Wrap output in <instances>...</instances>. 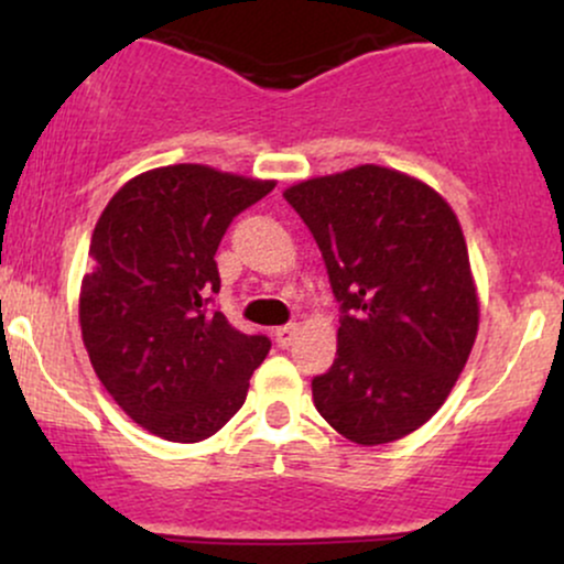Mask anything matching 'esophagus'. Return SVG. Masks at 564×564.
<instances>
[{"label": "esophagus", "mask_w": 564, "mask_h": 564, "mask_svg": "<svg viewBox=\"0 0 564 564\" xmlns=\"http://www.w3.org/2000/svg\"><path fill=\"white\" fill-rule=\"evenodd\" d=\"M296 334H300V326H296V323H286V326H278V328H275V341H278V347L286 349V347L294 345Z\"/></svg>", "instance_id": "34e87169"}]
</instances>
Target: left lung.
<instances>
[{
	"label": "left lung",
	"mask_w": 564,
	"mask_h": 564,
	"mask_svg": "<svg viewBox=\"0 0 564 564\" xmlns=\"http://www.w3.org/2000/svg\"><path fill=\"white\" fill-rule=\"evenodd\" d=\"M283 198L313 232L341 313L315 408L358 445L411 435L445 403L477 336L462 225L430 185L377 164Z\"/></svg>",
	"instance_id": "left-lung-1"
}]
</instances>
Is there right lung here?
<instances>
[{"mask_svg": "<svg viewBox=\"0 0 564 564\" xmlns=\"http://www.w3.org/2000/svg\"><path fill=\"white\" fill-rule=\"evenodd\" d=\"M273 187L200 164L161 166L129 180L97 219L79 296L84 347L121 411L153 435H215L270 352L268 336L215 310V254L232 217Z\"/></svg>", "mask_w": 564, "mask_h": 564, "instance_id": "obj_1", "label": "right lung"}]
</instances>
